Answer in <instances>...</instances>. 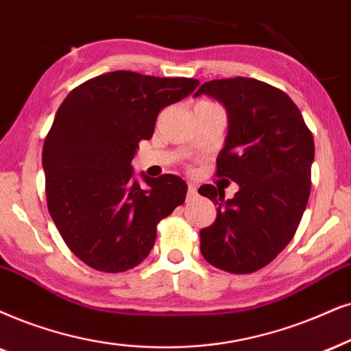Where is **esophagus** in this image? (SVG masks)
Wrapping results in <instances>:
<instances>
[{
	"label": "esophagus",
	"mask_w": 351,
	"mask_h": 351,
	"mask_svg": "<svg viewBox=\"0 0 351 351\" xmlns=\"http://www.w3.org/2000/svg\"><path fill=\"white\" fill-rule=\"evenodd\" d=\"M196 196H197V188L193 183H189L188 184V201H191V199H194Z\"/></svg>",
	"instance_id": "esophagus-1"
}]
</instances>
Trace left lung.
Listing matches in <instances>:
<instances>
[{"label":"left lung","mask_w":351,"mask_h":351,"mask_svg":"<svg viewBox=\"0 0 351 351\" xmlns=\"http://www.w3.org/2000/svg\"><path fill=\"white\" fill-rule=\"evenodd\" d=\"M223 104L228 134L217 157V176L238 183L232 199L215 186L199 189L217 207L201 230L204 259L232 274L263 269L298 228L311 191L314 139L303 114L280 88L251 77L215 79L194 97Z\"/></svg>","instance_id":"8db88e82"}]
</instances>
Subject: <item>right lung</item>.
I'll use <instances>...</instances> for the list:
<instances>
[{
    "mask_svg": "<svg viewBox=\"0 0 351 351\" xmlns=\"http://www.w3.org/2000/svg\"><path fill=\"white\" fill-rule=\"evenodd\" d=\"M197 79L113 71L71 90L43 144L47 206L64 243L88 267L124 272L149 256L157 225L184 202L180 176L132 180L141 141L158 112L188 97Z\"/></svg>",
    "mask_w": 351,
    "mask_h": 351,
    "instance_id": "1",
    "label": "right lung"
}]
</instances>
